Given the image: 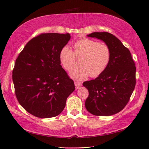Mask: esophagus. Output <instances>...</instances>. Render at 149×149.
<instances>
[{
	"instance_id": "esophagus-1",
	"label": "esophagus",
	"mask_w": 149,
	"mask_h": 149,
	"mask_svg": "<svg viewBox=\"0 0 149 149\" xmlns=\"http://www.w3.org/2000/svg\"><path fill=\"white\" fill-rule=\"evenodd\" d=\"M74 83H75V88H76V89H78V88H80V87H81V85H82V84H81L80 82L75 81V82H74Z\"/></svg>"
}]
</instances>
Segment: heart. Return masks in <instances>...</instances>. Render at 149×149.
Here are the masks:
<instances>
[{
    "instance_id": "b5f03b06",
    "label": "heart",
    "mask_w": 149,
    "mask_h": 149,
    "mask_svg": "<svg viewBox=\"0 0 149 149\" xmlns=\"http://www.w3.org/2000/svg\"><path fill=\"white\" fill-rule=\"evenodd\" d=\"M74 51L68 46H63L59 54V60L66 70L73 68L75 58L79 59L77 69L71 70L69 74L73 79L82 80L90 75L95 78L100 75L107 69L111 60V50L107 44L83 38L74 44Z\"/></svg>"
}]
</instances>
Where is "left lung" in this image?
Returning <instances> with one entry per match:
<instances>
[{"label": "left lung", "instance_id": "obj_1", "mask_svg": "<svg viewBox=\"0 0 149 149\" xmlns=\"http://www.w3.org/2000/svg\"><path fill=\"white\" fill-rule=\"evenodd\" d=\"M88 36L105 42L111 56L104 72L83 83L89 91L85 107L95 116H111L122 110L130 100L136 85L135 64L130 50L113 35L94 32Z\"/></svg>", "mask_w": 149, "mask_h": 149}]
</instances>
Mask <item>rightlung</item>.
I'll use <instances>...</instances> for the list:
<instances>
[{
  "label": "right lung",
  "mask_w": 149,
  "mask_h": 149,
  "mask_svg": "<svg viewBox=\"0 0 149 149\" xmlns=\"http://www.w3.org/2000/svg\"><path fill=\"white\" fill-rule=\"evenodd\" d=\"M70 38L69 33H41L27 43L16 60L12 77L16 98L37 118L59 115L75 90L59 60L60 52Z\"/></svg>",
  "instance_id": "add662e5"
}]
</instances>
